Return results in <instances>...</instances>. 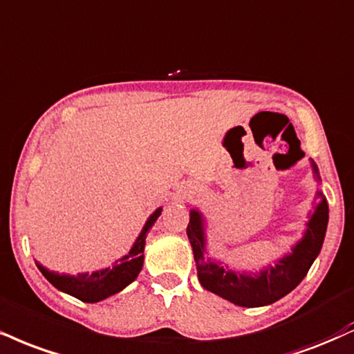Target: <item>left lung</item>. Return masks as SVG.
Returning <instances> with one entry per match:
<instances>
[{
    "label": "left lung",
    "instance_id": "1",
    "mask_svg": "<svg viewBox=\"0 0 354 354\" xmlns=\"http://www.w3.org/2000/svg\"><path fill=\"white\" fill-rule=\"evenodd\" d=\"M310 165L313 180L322 183L317 163L310 160ZM328 211L330 209L325 194L318 191L313 211L308 212L304 236L295 245H292V252L280 257L275 266L269 263L259 272H245L234 270L227 263L209 257L206 219L199 209H191L186 234L193 247L199 282L206 290L223 297L234 305L254 308L274 304L290 293L305 279L306 272L320 254L326 234Z\"/></svg>",
    "mask_w": 354,
    "mask_h": 354
}]
</instances>
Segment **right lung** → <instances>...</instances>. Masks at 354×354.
<instances>
[{"instance_id":"1","label":"right lung","mask_w":354,"mask_h":354,"mask_svg":"<svg viewBox=\"0 0 354 354\" xmlns=\"http://www.w3.org/2000/svg\"><path fill=\"white\" fill-rule=\"evenodd\" d=\"M163 207H156L151 212L150 218L140 231L138 237H136L133 245L123 257L117 259L112 263V267H105V269L95 270V272H82V274L71 275V274H59V272L46 269L42 263L36 261L37 269L41 274L54 285L57 290H61L67 295L75 297V299L85 301V304H97L109 297L115 295V293L122 292L123 288L129 287L133 280L138 277L140 270L143 267L145 261V244H147V236L160 218Z\"/></svg>"}]
</instances>
